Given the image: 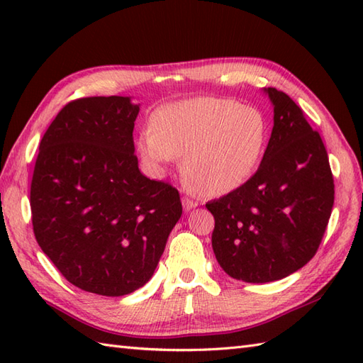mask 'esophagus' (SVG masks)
<instances>
[{
    "mask_svg": "<svg viewBox=\"0 0 363 363\" xmlns=\"http://www.w3.org/2000/svg\"><path fill=\"white\" fill-rule=\"evenodd\" d=\"M196 206H198V203L194 201V199L182 198V207H184V211H186V212H190L191 209H195Z\"/></svg>",
    "mask_w": 363,
    "mask_h": 363,
    "instance_id": "obj_1",
    "label": "esophagus"
}]
</instances>
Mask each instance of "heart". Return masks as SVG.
<instances>
[{
    "instance_id": "1",
    "label": "heart",
    "mask_w": 363,
    "mask_h": 363,
    "mask_svg": "<svg viewBox=\"0 0 363 363\" xmlns=\"http://www.w3.org/2000/svg\"><path fill=\"white\" fill-rule=\"evenodd\" d=\"M138 135L140 156L156 174L184 156L182 173L206 196L240 189L259 165L267 142L264 115L229 99L198 96L168 104Z\"/></svg>"
}]
</instances>
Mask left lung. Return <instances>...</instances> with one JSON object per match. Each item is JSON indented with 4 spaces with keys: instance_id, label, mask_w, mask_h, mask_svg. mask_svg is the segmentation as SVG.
I'll return each mask as SVG.
<instances>
[{
    "instance_id": "left-lung-1",
    "label": "left lung",
    "mask_w": 363,
    "mask_h": 363,
    "mask_svg": "<svg viewBox=\"0 0 363 363\" xmlns=\"http://www.w3.org/2000/svg\"><path fill=\"white\" fill-rule=\"evenodd\" d=\"M273 106V130L248 182L207 203L212 248L237 281L265 284L298 272L321 243L334 206V179L318 133L284 91L262 90Z\"/></svg>"
}]
</instances>
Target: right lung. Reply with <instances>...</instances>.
I'll use <instances>...</instances> for the list:
<instances>
[{
  "instance_id": "right-lung-1",
  "label": "right lung",
  "mask_w": 363,
  "mask_h": 363,
  "mask_svg": "<svg viewBox=\"0 0 363 363\" xmlns=\"http://www.w3.org/2000/svg\"><path fill=\"white\" fill-rule=\"evenodd\" d=\"M138 111L130 96L67 104L42 138L30 184L42 251L68 282L103 296L151 279L182 215L179 191L138 169Z\"/></svg>"
}]
</instances>
